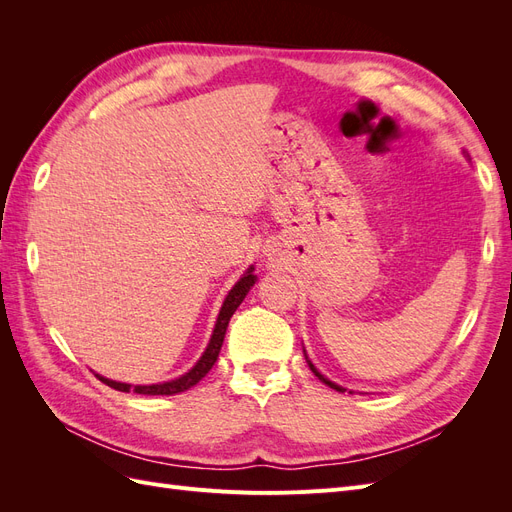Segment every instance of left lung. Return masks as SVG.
Wrapping results in <instances>:
<instances>
[{
	"label": "left lung",
	"mask_w": 512,
	"mask_h": 512,
	"mask_svg": "<svg viewBox=\"0 0 512 512\" xmlns=\"http://www.w3.org/2000/svg\"><path fill=\"white\" fill-rule=\"evenodd\" d=\"M305 359H307V356H305ZM307 365H309V369H312V371H314V376H318V380H320V382H324V384H327V386H331V389H335V391H339V393H344V391H346V389H344V386H339V384L331 382L329 378H324V376L320 374V371H318V369H316V367L312 365V361H309V359H307ZM350 393H352V391H350Z\"/></svg>",
	"instance_id": "1"
}]
</instances>
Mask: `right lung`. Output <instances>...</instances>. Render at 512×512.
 <instances>
[{
	"label": "right lung",
	"instance_id": "obj_1",
	"mask_svg": "<svg viewBox=\"0 0 512 512\" xmlns=\"http://www.w3.org/2000/svg\"><path fill=\"white\" fill-rule=\"evenodd\" d=\"M256 284V275H254V267L247 269L243 273L241 280L232 286V290L226 294L224 299V305L220 309V316H218V322H215V329H213V335L209 339V344L203 352V356H200L198 363L190 369L185 371V374L181 378H175L170 382H162V384H138V386H132V384H126V382H115V380H108L100 374H96L106 386H111V389L115 391H121V393H138V395H177V393H183L192 389L194 384H198L200 380H203L211 367L215 365V361H218L220 356V350H222V344H224V335H226V327L228 322L232 318V314L237 312V307L241 305V301L245 299V294L250 292V288Z\"/></svg>",
	"mask_w": 512,
	"mask_h": 512
}]
</instances>
